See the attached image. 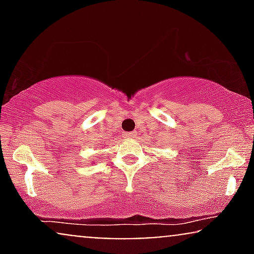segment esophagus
<instances>
[{
    "label": "esophagus",
    "mask_w": 254,
    "mask_h": 254,
    "mask_svg": "<svg viewBox=\"0 0 254 254\" xmlns=\"http://www.w3.org/2000/svg\"><path fill=\"white\" fill-rule=\"evenodd\" d=\"M136 136H137V133L135 132V131H132V132H127L124 135L125 138H135Z\"/></svg>",
    "instance_id": "34e87169"
}]
</instances>
